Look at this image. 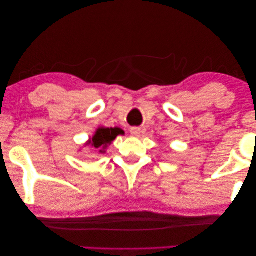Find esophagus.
<instances>
[{"instance_id":"1","label":"esophagus","mask_w":256,"mask_h":256,"mask_svg":"<svg viewBox=\"0 0 256 256\" xmlns=\"http://www.w3.org/2000/svg\"><path fill=\"white\" fill-rule=\"evenodd\" d=\"M130 134H132V136H138V135H140V129L134 127V128L130 129Z\"/></svg>"}]
</instances>
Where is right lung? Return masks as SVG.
<instances>
[{"label": "right lung", "mask_w": 256, "mask_h": 256, "mask_svg": "<svg viewBox=\"0 0 256 256\" xmlns=\"http://www.w3.org/2000/svg\"><path fill=\"white\" fill-rule=\"evenodd\" d=\"M124 130L120 128H98L94 136L90 138L86 145H90L92 148L100 150V153H106V150L113 140H116L118 135H122Z\"/></svg>", "instance_id": "right-lung-1"}]
</instances>
